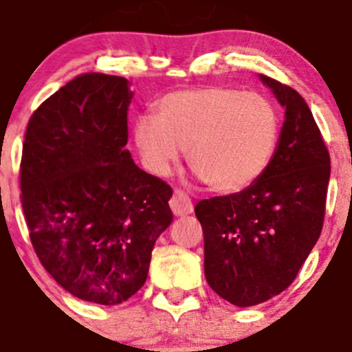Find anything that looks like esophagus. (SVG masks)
<instances>
[{
  "instance_id": "34e87169",
  "label": "esophagus",
  "mask_w": 352,
  "mask_h": 352,
  "mask_svg": "<svg viewBox=\"0 0 352 352\" xmlns=\"http://www.w3.org/2000/svg\"><path fill=\"white\" fill-rule=\"evenodd\" d=\"M170 208H172L175 217H187V214L194 211L192 201L189 199V196L184 190H175L173 192L172 199H170Z\"/></svg>"
}]
</instances>
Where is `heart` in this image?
<instances>
[{"mask_svg": "<svg viewBox=\"0 0 352 352\" xmlns=\"http://www.w3.org/2000/svg\"><path fill=\"white\" fill-rule=\"evenodd\" d=\"M282 120L267 96L223 85L173 91L158 117L139 115L134 142L153 175L165 177L187 149L197 177L218 192H239L274 162Z\"/></svg>", "mask_w": 352, "mask_h": 352, "instance_id": "heart-1", "label": "heart"}]
</instances>
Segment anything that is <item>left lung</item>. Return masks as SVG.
Returning <instances> with one entry per match:
<instances>
[{
	"mask_svg": "<svg viewBox=\"0 0 352 352\" xmlns=\"http://www.w3.org/2000/svg\"><path fill=\"white\" fill-rule=\"evenodd\" d=\"M259 80L285 108L268 170L241 192L196 204L204 234V275L239 308L280 294L318 241L325 217L330 156L301 94L267 75Z\"/></svg>",
	"mask_w": 352,
	"mask_h": 352,
	"instance_id": "obj_1",
	"label": "left lung"
}]
</instances>
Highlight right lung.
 <instances>
[{
  "label": "right lung",
  "mask_w": 352,
  "mask_h": 352,
  "mask_svg": "<svg viewBox=\"0 0 352 352\" xmlns=\"http://www.w3.org/2000/svg\"><path fill=\"white\" fill-rule=\"evenodd\" d=\"M132 96L124 77L77 75L34 111L20 165L37 258L65 291L104 306L144 285L156 239L173 220L172 187L125 149Z\"/></svg>",
  "instance_id": "obj_1"
}]
</instances>
